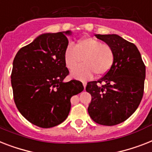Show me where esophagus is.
I'll return each mask as SVG.
<instances>
[{
  "label": "esophagus",
  "mask_w": 152,
  "mask_h": 152,
  "mask_svg": "<svg viewBox=\"0 0 152 152\" xmlns=\"http://www.w3.org/2000/svg\"><path fill=\"white\" fill-rule=\"evenodd\" d=\"M83 87L84 88H86V87H87V82H85V81H83Z\"/></svg>",
  "instance_id": "34e87169"
}]
</instances>
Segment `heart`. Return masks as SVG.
<instances>
[{
	"label": "heart",
	"instance_id": "heart-1",
	"mask_svg": "<svg viewBox=\"0 0 152 152\" xmlns=\"http://www.w3.org/2000/svg\"><path fill=\"white\" fill-rule=\"evenodd\" d=\"M83 58V65L76 67ZM115 54L108 44H102L92 37H85L74 46L69 44L64 53V61L68 69H72L71 76L77 80H87L93 76H101L110 70L114 63Z\"/></svg>",
	"mask_w": 152,
	"mask_h": 152
}]
</instances>
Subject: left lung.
<instances>
[{"label": "left lung", "mask_w": 152, "mask_h": 152, "mask_svg": "<svg viewBox=\"0 0 152 152\" xmlns=\"http://www.w3.org/2000/svg\"><path fill=\"white\" fill-rule=\"evenodd\" d=\"M95 37L112 47L115 59L102 78L87 83L86 91L92 97L88 113L98 124L117 125L132 115L141 102L145 65L136 45L120 36L95 34Z\"/></svg>", "instance_id": "1"}]
</instances>
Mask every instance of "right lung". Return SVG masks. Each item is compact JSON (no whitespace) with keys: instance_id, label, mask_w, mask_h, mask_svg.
I'll use <instances>...</instances> for the list:
<instances>
[{"instance_id":"obj_1","label":"right lung","mask_w":152,"mask_h":152,"mask_svg":"<svg viewBox=\"0 0 152 152\" xmlns=\"http://www.w3.org/2000/svg\"><path fill=\"white\" fill-rule=\"evenodd\" d=\"M70 30L40 34L18 50L11 82L15 105L27 120L41 128L59 125L69 115L70 99L83 91L78 80L64 82L69 74L64 53Z\"/></svg>"}]
</instances>
